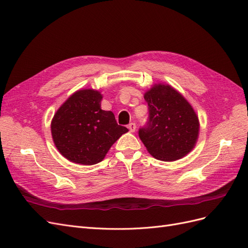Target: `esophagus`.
<instances>
[{
	"label": "esophagus",
	"instance_id": "esophagus-1",
	"mask_svg": "<svg viewBox=\"0 0 248 248\" xmlns=\"http://www.w3.org/2000/svg\"><path fill=\"white\" fill-rule=\"evenodd\" d=\"M128 129H129L130 132H134V131H136V129H137L136 123H130V124L128 125Z\"/></svg>",
	"mask_w": 248,
	"mask_h": 248
}]
</instances>
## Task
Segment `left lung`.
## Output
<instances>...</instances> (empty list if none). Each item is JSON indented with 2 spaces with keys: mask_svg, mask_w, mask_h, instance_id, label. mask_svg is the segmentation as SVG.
Instances as JSON below:
<instances>
[{
  "mask_svg": "<svg viewBox=\"0 0 248 248\" xmlns=\"http://www.w3.org/2000/svg\"><path fill=\"white\" fill-rule=\"evenodd\" d=\"M144 98L149 107V121L139 136L148 152L162 161L181 159L199 139L197 112L181 93L161 82L148 90Z\"/></svg>",
  "mask_w": 248,
  "mask_h": 248,
  "instance_id": "obj_1",
  "label": "left lung"
}]
</instances>
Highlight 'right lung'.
<instances>
[{
  "label": "right lung",
  "mask_w": 248,
  "mask_h": 248,
  "mask_svg": "<svg viewBox=\"0 0 248 248\" xmlns=\"http://www.w3.org/2000/svg\"><path fill=\"white\" fill-rule=\"evenodd\" d=\"M101 100L102 94L97 90H78L52 118V140L69 161L84 166L102 161L116 140L128 131L118 125L110 110L101 109Z\"/></svg>",
  "instance_id": "1"
}]
</instances>
